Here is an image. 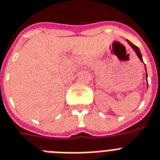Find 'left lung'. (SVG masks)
Here are the masks:
<instances>
[{"instance_id":"left-lung-1","label":"left lung","mask_w":160,"mask_h":160,"mask_svg":"<svg viewBox=\"0 0 160 160\" xmlns=\"http://www.w3.org/2000/svg\"><path fill=\"white\" fill-rule=\"evenodd\" d=\"M128 41V44H129V45H130V46L132 47V49H133V50L135 51V53H136V54L138 55V57L139 58V59H140L141 61H142V62H143V60H142V53H141V52H140V49H138V47H137L136 45H133V44L130 42V41ZM145 69H146V65H145ZM146 80H147V73H146ZM147 85H148V82H147Z\"/></svg>"}]
</instances>
